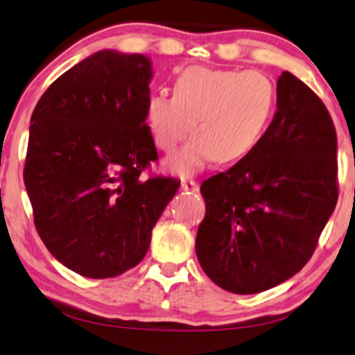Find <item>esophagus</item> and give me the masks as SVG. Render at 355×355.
Instances as JSON below:
<instances>
[{
	"instance_id": "34e87169",
	"label": "esophagus",
	"mask_w": 355,
	"mask_h": 355,
	"mask_svg": "<svg viewBox=\"0 0 355 355\" xmlns=\"http://www.w3.org/2000/svg\"><path fill=\"white\" fill-rule=\"evenodd\" d=\"M181 189L189 192V194H194V192H199V184L192 179H184V181H181Z\"/></svg>"
}]
</instances>
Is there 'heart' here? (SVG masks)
I'll return each instance as SVG.
<instances>
[{
  "mask_svg": "<svg viewBox=\"0 0 355 355\" xmlns=\"http://www.w3.org/2000/svg\"><path fill=\"white\" fill-rule=\"evenodd\" d=\"M277 107V87L257 71L187 67L176 77L174 95L153 94L146 123L161 151L173 153L186 135H194L166 161L179 178L196 174L214 159L235 163L260 143Z\"/></svg>",
  "mask_w": 355,
  "mask_h": 355,
  "instance_id": "heart-1",
  "label": "heart"
}]
</instances>
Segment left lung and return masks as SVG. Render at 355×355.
I'll return each instance as SVG.
<instances>
[{
    "mask_svg": "<svg viewBox=\"0 0 355 355\" xmlns=\"http://www.w3.org/2000/svg\"><path fill=\"white\" fill-rule=\"evenodd\" d=\"M336 153L324 103L283 72L277 112L255 150L200 186L205 217L196 255L217 286L255 295L308 263L338 202Z\"/></svg>",
    "mask_w": 355,
    "mask_h": 355,
    "instance_id": "8db88e82",
    "label": "left lung"
}]
</instances>
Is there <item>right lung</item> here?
<instances>
[{
  "label": "right lung",
  "mask_w": 355,
  "mask_h": 355,
  "mask_svg": "<svg viewBox=\"0 0 355 355\" xmlns=\"http://www.w3.org/2000/svg\"><path fill=\"white\" fill-rule=\"evenodd\" d=\"M153 78L143 54L95 52L44 92L29 126L24 184L47 250L87 278L137 266L176 194L173 178H141L157 159L146 125Z\"/></svg>",
  "instance_id": "obj_1"
}]
</instances>
